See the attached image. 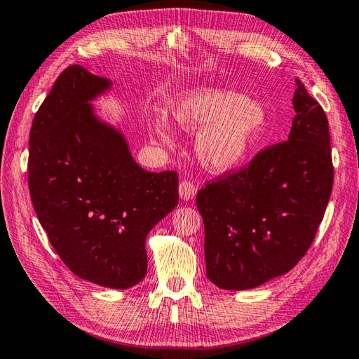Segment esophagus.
<instances>
[{
	"mask_svg": "<svg viewBox=\"0 0 359 359\" xmlns=\"http://www.w3.org/2000/svg\"><path fill=\"white\" fill-rule=\"evenodd\" d=\"M196 193H197V187H196L194 182H191V180H188V179H183V180L180 182V185H179V194H180V197H182L183 200L194 198V197H196Z\"/></svg>",
	"mask_w": 359,
	"mask_h": 359,
	"instance_id": "1",
	"label": "esophagus"
}]
</instances>
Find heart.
Returning a JSON list of instances; mask_svg holds the SVG:
<instances>
[{
	"label": "heart",
	"instance_id": "heart-1",
	"mask_svg": "<svg viewBox=\"0 0 359 359\" xmlns=\"http://www.w3.org/2000/svg\"><path fill=\"white\" fill-rule=\"evenodd\" d=\"M171 111L182 128L203 130L196 139V156L206 170L215 172L243 162L268 127V111L260 102L214 87L187 91L172 104ZM154 135L165 145L172 144L166 123H156Z\"/></svg>",
	"mask_w": 359,
	"mask_h": 359
}]
</instances>
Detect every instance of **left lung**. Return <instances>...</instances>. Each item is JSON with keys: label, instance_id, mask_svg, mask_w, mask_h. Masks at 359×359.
I'll use <instances>...</instances> for the list:
<instances>
[{"label": "left lung", "instance_id": "8db88e82", "mask_svg": "<svg viewBox=\"0 0 359 359\" xmlns=\"http://www.w3.org/2000/svg\"><path fill=\"white\" fill-rule=\"evenodd\" d=\"M295 82L289 139L197 193L206 275L220 289H252L289 272L326 212L333 187L329 122L302 81Z\"/></svg>", "mask_w": 359, "mask_h": 359}]
</instances>
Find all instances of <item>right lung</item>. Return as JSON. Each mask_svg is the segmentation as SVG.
I'll list each match as a JSON object with an SVG mask.
<instances>
[{"mask_svg":"<svg viewBox=\"0 0 359 359\" xmlns=\"http://www.w3.org/2000/svg\"><path fill=\"white\" fill-rule=\"evenodd\" d=\"M110 87L84 67L57 76L32 122L29 189L64 264L99 286L127 289L147 273L145 240L179 202L176 171L149 172L88 101Z\"/></svg>","mask_w":359,"mask_h":359,"instance_id":"right-lung-1","label":"right lung"}]
</instances>
